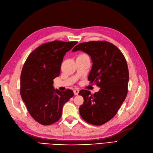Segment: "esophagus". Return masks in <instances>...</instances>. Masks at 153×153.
Listing matches in <instances>:
<instances>
[{"label": "esophagus", "mask_w": 153, "mask_h": 153, "mask_svg": "<svg viewBox=\"0 0 153 153\" xmlns=\"http://www.w3.org/2000/svg\"><path fill=\"white\" fill-rule=\"evenodd\" d=\"M73 92H74V94H75V95H78V92H79V90L76 89H75V90L73 91Z\"/></svg>", "instance_id": "1"}]
</instances>
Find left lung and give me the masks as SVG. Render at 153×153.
Listing matches in <instances>:
<instances>
[{
    "instance_id": "8db88e82",
    "label": "left lung",
    "mask_w": 153,
    "mask_h": 153,
    "mask_svg": "<svg viewBox=\"0 0 153 153\" xmlns=\"http://www.w3.org/2000/svg\"><path fill=\"white\" fill-rule=\"evenodd\" d=\"M78 50L91 57L92 66L88 80L100 87L94 94L87 90L79 92L84 100L79 108L80 116L88 123L100 126L115 116L127 96V62L121 50L105 41L82 43L72 51Z\"/></svg>"
}]
</instances>
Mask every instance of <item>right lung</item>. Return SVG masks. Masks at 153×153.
<instances>
[{
    "mask_svg": "<svg viewBox=\"0 0 153 153\" xmlns=\"http://www.w3.org/2000/svg\"><path fill=\"white\" fill-rule=\"evenodd\" d=\"M77 43L53 41L44 43L32 52L23 66L22 99L32 117L41 124L59 121L64 105L74 95L70 89H55L53 80L60 75L64 56Z\"/></svg>",
    "mask_w": 153,
    "mask_h": 153,
    "instance_id": "right-lung-1",
    "label": "right lung"
}]
</instances>
